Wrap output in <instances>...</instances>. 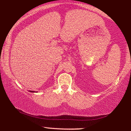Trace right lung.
Returning a JSON list of instances; mask_svg holds the SVG:
<instances>
[{"label":"right lung","instance_id":"right-lung-1","mask_svg":"<svg viewBox=\"0 0 131 131\" xmlns=\"http://www.w3.org/2000/svg\"><path fill=\"white\" fill-rule=\"evenodd\" d=\"M29 92H34V91H29Z\"/></svg>","mask_w":131,"mask_h":131}]
</instances>
